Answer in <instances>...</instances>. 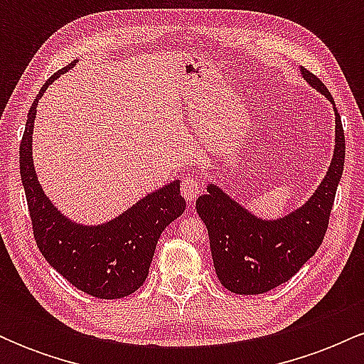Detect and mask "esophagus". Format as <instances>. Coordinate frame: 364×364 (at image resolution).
Instances as JSON below:
<instances>
[{"label":"esophagus","mask_w":364,"mask_h":364,"mask_svg":"<svg viewBox=\"0 0 364 364\" xmlns=\"http://www.w3.org/2000/svg\"><path fill=\"white\" fill-rule=\"evenodd\" d=\"M202 190L203 188H202V183H200V179H196L193 176H188L183 179L181 195L186 202H195V200L198 198V195L202 193Z\"/></svg>","instance_id":"obj_1"}]
</instances>
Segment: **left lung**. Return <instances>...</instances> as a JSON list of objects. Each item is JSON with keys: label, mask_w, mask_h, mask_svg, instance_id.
I'll list each match as a JSON object with an SVG mask.
<instances>
[{"label": "left lung", "mask_w": 364, "mask_h": 364, "mask_svg": "<svg viewBox=\"0 0 364 364\" xmlns=\"http://www.w3.org/2000/svg\"><path fill=\"white\" fill-rule=\"evenodd\" d=\"M304 80L330 102L332 95L318 77L301 68ZM336 111V149L321 185L303 207L277 220H263L245 210L220 188L208 185L196 200V212L207 225L215 274L228 291L263 294L287 282L315 255L328 228L330 212L346 157V139Z\"/></svg>", "instance_id": "1"}]
</instances>
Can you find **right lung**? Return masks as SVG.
<instances>
[{
	"label": "right lung",
	"instance_id": "obj_1",
	"mask_svg": "<svg viewBox=\"0 0 364 364\" xmlns=\"http://www.w3.org/2000/svg\"><path fill=\"white\" fill-rule=\"evenodd\" d=\"M73 65L75 61L54 73L28 109L20 141V176L34 240L49 265L72 286L94 298L119 299L133 294L145 282L159 237L185 212L186 202L179 195L176 179L101 225L75 224L49 202L37 181L32 162L36 107L48 85L73 68Z\"/></svg>",
	"mask_w": 364,
	"mask_h": 364
}]
</instances>
